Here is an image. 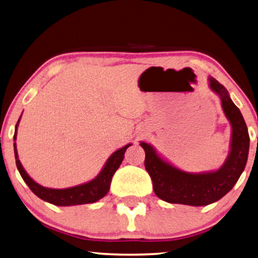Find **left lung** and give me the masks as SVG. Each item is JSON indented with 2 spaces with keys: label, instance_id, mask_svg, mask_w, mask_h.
<instances>
[{
  "label": "left lung",
  "instance_id": "8db88e82",
  "mask_svg": "<svg viewBox=\"0 0 258 258\" xmlns=\"http://www.w3.org/2000/svg\"><path fill=\"white\" fill-rule=\"evenodd\" d=\"M209 83L210 88L219 95L232 129L229 155L220 169L201 173L186 172L162 159L150 144L141 142L145 151V169L153 181L155 195L171 204L205 206L218 202L231 190L245 170L249 152L246 122L227 88L213 77H210Z\"/></svg>",
  "mask_w": 258,
  "mask_h": 258
}]
</instances>
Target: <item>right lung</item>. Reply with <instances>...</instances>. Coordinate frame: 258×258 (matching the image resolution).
I'll use <instances>...</instances> for the list:
<instances>
[{
    "instance_id": "right-lung-1",
    "label": "right lung",
    "mask_w": 258,
    "mask_h": 258,
    "mask_svg": "<svg viewBox=\"0 0 258 258\" xmlns=\"http://www.w3.org/2000/svg\"><path fill=\"white\" fill-rule=\"evenodd\" d=\"M20 117L16 124L15 136H13V141L15 142L17 138V130L18 125H19ZM129 146H132V144H128V145L119 148V150L113 153V154L107 159L106 163L104 164L101 172H99L93 180H90V181L70 188L52 189L40 186L39 183L35 182L34 180L29 177L28 173L26 172V170L24 169V166H22L19 161V156H18L17 152V144H13V147H15L16 164L18 171H19L20 175L22 179H24V181L28 184L30 190L33 191L36 196L39 197L40 200L51 203V204L56 206L90 204V203L97 202L105 196L108 192V189H110L113 174H114L115 171L119 169L120 164L122 163V161H123L124 153Z\"/></svg>"
}]
</instances>
